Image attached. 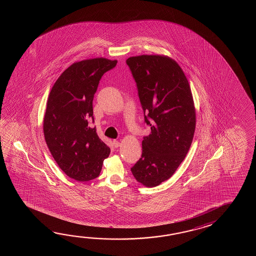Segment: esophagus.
<instances>
[{
	"mask_svg": "<svg viewBox=\"0 0 256 256\" xmlns=\"http://www.w3.org/2000/svg\"><path fill=\"white\" fill-rule=\"evenodd\" d=\"M120 146V142L117 141V140H114V146L116 147V148H117V147H119Z\"/></svg>",
	"mask_w": 256,
	"mask_h": 256,
	"instance_id": "34e87169",
	"label": "esophagus"
}]
</instances>
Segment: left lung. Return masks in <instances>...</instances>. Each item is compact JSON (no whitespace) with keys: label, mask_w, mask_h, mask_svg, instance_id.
<instances>
[{"label":"left lung","mask_w":256,"mask_h":256,"mask_svg":"<svg viewBox=\"0 0 256 256\" xmlns=\"http://www.w3.org/2000/svg\"><path fill=\"white\" fill-rule=\"evenodd\" d=\"M138 88L144 120L151 134L130 168L142 185L154 188L170 178L185 159L196 129L190 86L176 60L164 54H141L126 60Z\"/></svg>","instance_id":"1"}]
</instances>
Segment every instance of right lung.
<instances>
[{
	"instance_id": "1",
	"label": "right lung",
	"mask_w": 256,
	"mask_h": 256,
	"mask_svg": "<svg viewBox=\"0 0 256 256\" xmlns=\"http://www.w3.org/2000/svg\"><path fill=\"white\" fill-rule=\"evenodd\" d=\"M117 60L96 58L70 66L54 82L44 116V140L54 161L70 178L94 180L102 171L109 147L100 139L96 127L88 126L98 82Z\"/></svg>"
}]
</instances>
